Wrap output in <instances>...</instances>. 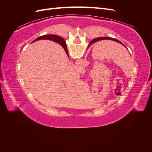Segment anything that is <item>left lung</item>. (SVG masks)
I'll use <instances>...</instances> for the list:
<instances>
[{
	"mask_svg": "<svg viewBox=\"0 0 152 152\" xmlns=\"http://www.w3.org/2000/svg\"><path fill=\"white\" fill-rule=\"evenodd\" d=\"M101 39H101V38H97V39H93V40L91 41V42L89 43V45H88V47L89 46V45H91V44H93V43H94V42H98V41H99V40H101ZM110 39L111 40H114V41H116V42H118V43H120V44H122L124 47H126L125 45H124V44H123L121 41H119L118 40H117V39H113V38H110Z\"/></svg>",
	"mask_w": 152,
	"mask_h": 152,
	"instance_id": "left-lung-1",
	"label": "left lung"
}]
</instances>
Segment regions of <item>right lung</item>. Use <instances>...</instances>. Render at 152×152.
I'll list each match as a JSON object with an SVG mask.
<instances>
[{"label": "right lung", "mask_w": 152, "mask_h": 152, "mask_svg": "<svg viewBox=\"0 0 152 152\" xmlns=\"http://www.w3.org/2000/svg\"><path fill=\"white\" fill-rule=\"evenodd\" d=\"M39 40H50L54 41V42H57V43L61 45H62V47L65 50L67 56H68V50H67V47H66L65 41L62 37H61L60 36L56 35H45L39 37H38L37 39H36L35 40H34L33 42H35V41Z\"/></svg>", "instance_id": "1"}]
</instances>
